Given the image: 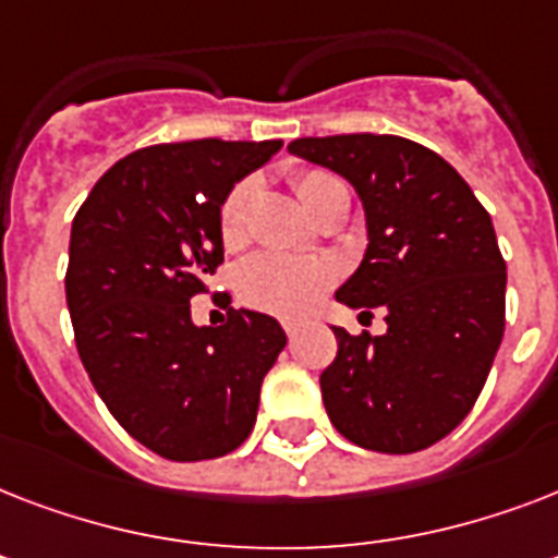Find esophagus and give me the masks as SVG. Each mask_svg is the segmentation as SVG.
Returning a JSON list of instances; mask_svg holds the SVG:
<instances>
[{
    "instance_id": "esophagus-1",
    "label": "esophagus",
    "mask_w": 558,
    "mask_h": 558,
    "mask_svg": "<svg viewBox=\"0 0 558 558\" xmlns=\"http://www.w3.org/2000/svg\"><path fill=\"white\" fill-rule=\"evenodd\" d=\"M283 330H287V336H289V339H295V336H298V324H292V322H283Z\"/></svg>"
}]
</instances>
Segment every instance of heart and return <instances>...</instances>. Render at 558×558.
<instances>
[{
    "label": "heart",
    "mask_w": 558,
    "mask_h": 558,
    "mask_svg": "<svg viewBox=\"0 0 558 558\" xmlns=\"http://www.w3.org/2000/svg\"><path fill=\"white\" fill-rule=\"evenodd\" d=\"M298 199L318 214L330 196L344 191L339 179L318 168H298L289 173ZM252 179H240L222 196L217 210L219 240L234 248L245 240V210L252 199ZM339 271L324 257H292V254L263 252L254 254L236 269V295L240 301L260 313L278 318H304L313 313L324 292L336 283Z\"/></svg>",
    "instance_id": "heart-1"
}]
</instances>
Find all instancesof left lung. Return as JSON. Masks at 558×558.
Segmentation results:
<instances>
[{
  "instance_id": "left-lung-1",
  "label": "left lung",
  "mask_w": 558,
  "mask_h": 558,
  "mask_svg": "<svg viewBox=\"0 0 558 558\" xmlns=\"http://www.w3.org/2000/svg\"><path fill=\"white\" fill-rule=\"evenodd\" d=\"M289 153L341 173L365 202L371 243L336 298L388 322L385 336L332 327L327 416L362 449H428L472 411L501 348L507 263L493 219L449 161L399 135L298 138Z\"/></svg>"
}]
</instances>
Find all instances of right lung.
Segmentation results:
<instances>
[{
    "instance_id": "obj_1",
    "label": "right lung",
    "mask_w": 558,
    "mask_h": 558,
    "mask_svg": "<svg viewBox=\"0 0 558 558\" xmlns=\"http://www.w3.org/2000/svg\"><path fill=\"white\" fill-rule=\"evenodd\" d=\"M280 142L153 144L98 179L74 214L65 301L92 385L130 437L177 463L222 458L252 434L263 376L287 344L271 315L193 327L222 266L219 202Z\"/></svg>"
}]
</instances>
